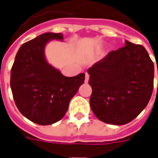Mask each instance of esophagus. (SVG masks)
Returning a JSON list of instances; mask_svg holds the SVG:
<instances>
[{
  "label": "esophagus",
  "mask_w": 158,
  "mask_h": 158,
  "mask_svg": "<svg viewBox=\"0 0 158 158\" xmlns=\"http://www.w3.org/2000/svg\"><path fill=\"white\" fill-rule=\"evenodd\" d=\"M89 78H90V76L88 73H85V82L87 83L88 82V80H89Z\"/></svg>",
  "instance_id": "1"
}]
</instances>
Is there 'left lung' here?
Listing matches in <instances>:
<instances>
[{"label":"left lung","instance_id":"8db88e82","mask_svg":"<svg viewBox=\"0 0 158 158\" xmlns=\"http://www.w3.org/2000/svg\"><path fill=\"white\" fill-rule=\"evenodd\" d=\"M92 88L90 109L100 121L124 125L148 104L153 90L154 64L146 49L125 41L88 70Z\"/></svg>","mask_w":158,"mask_h":158}]
</instances>
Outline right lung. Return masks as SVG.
<instances>
[{
    "label": "right lung",
    "mask_w": 158,
    "mask_h": 158,
    "mask_svg": "<svg viewBox=\"0 0 158 158\" xmlns=\"http://www.w3.org/2000/svg\"><path fill=\"white\" fill-rule=\"evenodd\" d=\"M51 40H63L61 33L46 32L25 43L11 69L10 86L19 112L39 125L61 120L72 98L85 81V73L66 77L48 63L45 47Z\"/></svg>",
    "instance_id": "add662e5"
}]
</instances>
